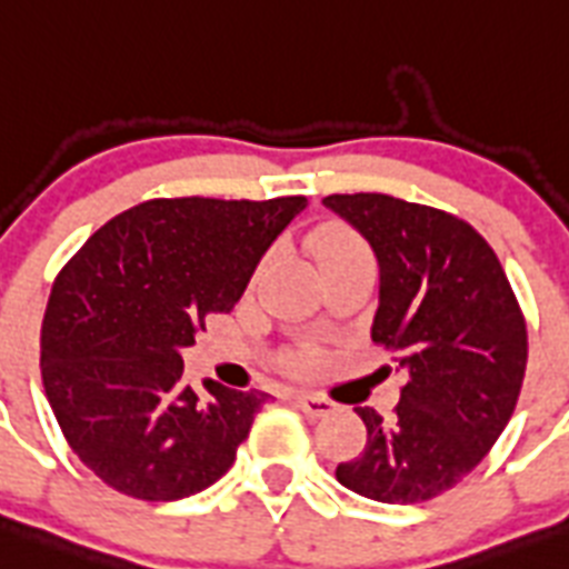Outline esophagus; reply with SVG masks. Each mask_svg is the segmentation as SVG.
Masks as SVG:
<instances>
[{
	"label": "esophagus",
	"instance_id": "1",
	"mask_svg": "<svg viewBox=\"0 0 569 569\" xmlns=\"http://www.w3.org/2000/svg\"><path fill=\"white\" fill-rule=\"evenodd\" d=\"M291 401H295V407H298L300 412L309 415V418H323V415L335 412V403L329 401V398H320V395L312 392H295L291 395Z\"/></svg>",
	"mask_w": 569,
	"mask_h": 569
}]
</instances>
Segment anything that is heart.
<instances>
[{"mask_svg": "<svg viewBox=\"0 0 569 569\" xmlns=\"http://www.w3.org/2000/svg\"><path fill=\"white\" fill-rule=\"evenodd\" d=\"M358 249H367V246L360 243L358 237L346 229H323L318 237H315V254H318V260L338 257V254H346V251H358ZM300 367H309V358L300 360Z\"/></svg>", "mask_w": 569, "mask_h": 569, "instance_id": "heart-1", "label": "heart"}]
</instances>
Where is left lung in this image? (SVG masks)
<instances>
[{
	"label": "left lung",
	"mask_w": 569,
	"mask_h": 569,
	"mask_svg": "<svg viewBox=\"0 0 569 569\" xmlns=\"http://www.w3.org/2000/svg\"><path fill=\"white\" fill-rule=\"evenodd\" d=\"M380 266L372 340L407 372L392 418L355 407L367 447L335 476L380 503H421L483 461L516 409L527 323L496 251L456 214L389 194H329Z\"/></svg>",
	"instance_id": "8db88e82"
}]
</instances>
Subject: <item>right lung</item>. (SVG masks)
Masks as SVG:
<instances>
[{"label": "right lung", "instance_id": "add662e5", "mask_svg": "<svg viewBox=\"0 0 569 569\" xmlns=\"http://www.w3.org/2000/svg\"><path fill=\"white\" fill-rule=\"evenodd\" d=\"M306 197L146 200L93 231L53 280L42 387L77 458L111 490L177 501L234 463L271 395L182 380V349L231 312Z\"/></svg>", "mask_w": 569, "mask_h": 569}]
</instances>
